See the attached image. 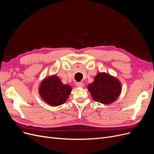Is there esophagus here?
<instances>
[{
    "instance_id": "esophagus-1",
    "label": "esophagus",
    "mask_w": 154,
    "mask_h": 154,
    "mask_svg": "<svg viewBox=\"0 0 154 154\" xmlns=\"http://www.w3.org/2000/svg\"><path fill=\"white\" fill-rule=\"evenodd\" d=\"M76 85L78 87H83V83H82V82H77L76 83Z\"/></svg>"
}]
</instances>
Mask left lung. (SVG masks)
Instances as JSON below:
<instances>
[{"instance_id": "8db88e82", "label": "left lung", "mask_w": 154, "mask_h": 154, "mask_svg": "<svg viewBox=\"0 0 154 154\" xmlns=\"http://www.w3.org/2000/svg\"><path fill=\"white\" fill-rule=\"evenodd\" d=\"M88 90L94 101L109 104L118 98L122 86L116 78L103 72L97 74L94 81L88 86Z\"/></svg>"}]
</instances>
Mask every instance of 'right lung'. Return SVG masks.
Returning <instances> with one entry per match:
<instances>
[{"instance_id":"1","label":"right lung","mask_w":154,"mask_h":154,"mask_svg":"<svg viewBox=\"0 0 154 154\" xmlns=\"http://www.w3.org/2000/svg\"><path fill=\"white\" fill-rule=\"evenodd\" d=\"M71 92V87L68 85H63L56 76L45 79L42 82L39 89L42 99L52 106L63 104Z\"/></svg>"}]
</instances>
